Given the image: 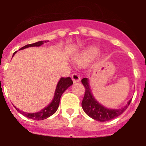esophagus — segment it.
Returning <instances> with one entry per match:
<instances>
[{
    "mask_svg": "<svg viewBox=\"0 0 146 146\" xmlns=\"http://www.w3.org/2000/svg\"><path fill=\"white\" fill-rule=\"evenodd\" d=\"M72 79L74 82H78L80 80V77L77 74L74 73L72 75Z\"/></svg>",
    "mask_w": 146,
    "mask_h": 146,
    "instance_id": "esophagus-1",
    "label": "esophagus"
}]
</instances>
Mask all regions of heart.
I'll return each instance as SVG.
<instances>
[{"label": "heart", "instance_id": "1", "mask_svg": "<svg viewBox=\"0 0 146 146\" xmlns=\"http://www.w3.org/2000/svg\"><path fill=\"white\" fill-rule=\"evenodd\" d=\"M97 55V49L94 48V47H91V48L85 50L84 52H81L79 55H77L74 60H75L76 64H77L78 65H83V64L93 60L94 58L96 57Z\"/></svg>", "mask_w": 146, "mask_h": 146}]
</instances>
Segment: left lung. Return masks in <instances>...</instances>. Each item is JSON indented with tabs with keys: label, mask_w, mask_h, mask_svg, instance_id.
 Wrapping results in <instances>:
<instances>
[{
	"label": "left lung",
	"mask_w": 146,
	"mask_h": 146,
	"mask_svg": "<svg viewBox=\"0 0 146 146\" xmlns=\"http://www.w3.org/2000/svg\"><path fill=\"white\" fill-rule=\"evenodd\" d=\"M82 85L86 88L85 95L82 101V108L85 113L93 119L98 121H108L119 116L126 110L131 102V99L129 100L126 106L120 109H109L104 108L102 104H99L93 96L88 80L83 78L81 80Z\"/></svg>",
	"instance_id": "1"
}]
</instances>
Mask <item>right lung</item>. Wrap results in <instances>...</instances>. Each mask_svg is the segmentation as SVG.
<instances>
[{"instance_id": "right-lung-1", "label": "right lung", "mask_w": 146, "mask_h": 146, "mask_svg": "<svg viewBox=\"0 0 146 146\" xmlns=\"http://www.w3.org/2000/svg\"><path fill=\"white\" fill-rule=\"evenodd\" d=\"M46 42H48V41H40V42H36V43L30 44L25 45V46L23 47L22 48H20V50H23V49L30 47H39V46L43 44L44 43H46ZM15 53H16V52H14L13 55H15ZM72 84H73V81L72 80L70 77H61L60 80H59V82H58L57 86H56L55 95H54V98L52 99V102L50 103L48 106L44 108L42 110H40L39 112H37V113H27L22 111V110H19L18 108H16V110L19 113H21L22 115H23L26 118L36 120V121L46 119V118L51 116L52 115H53L55 112L57 111V110L59 106V103H60V97H61V95Z\"/></svg>"}]
</instances>
